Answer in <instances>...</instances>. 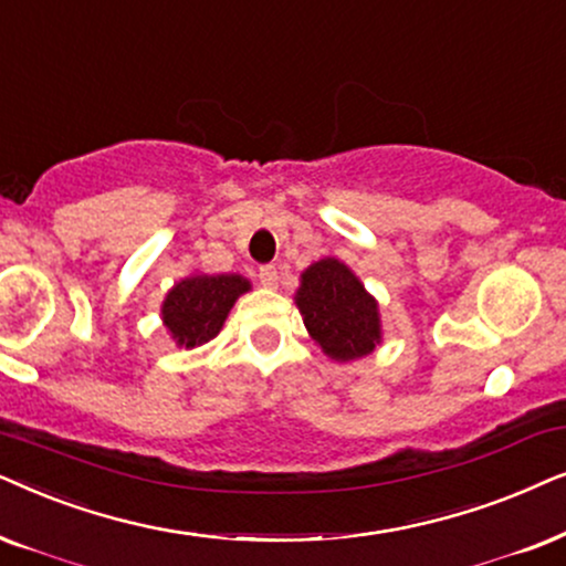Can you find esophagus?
Instances as JSON below:
<instances>
[{
  "label": "esophagus",
  "mask_w": 566,
  "mask_h": 566,
  "mask_svg": "<svg viewBox=\"0 0 566 566\" xmlns=\"http://www.w3.org/2000/svg\"><path fill=\"white\" fill-rule=\"evenodd\" d=\"M259 282L263 284V287H276V282H279L276 266H271V263H266V266H261L259 269Z\"/></svg>",
  "instance_id": "esophagus-1"
}]
</instances>
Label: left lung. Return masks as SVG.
Here are the masks:
<instances>
[{"mask_svg": "<svg viewBox=\"0 0 566 566\" xmlns=\"http://www.w3.org/2000/svg\"><path fill=\"white\" fill-rule=\"evenodd\" d=\"M297 307L311 336L331 359L365 357L380 342L378 303L342 261L323 259L305 271Z\"/></svg>", "mask_w": 566, "mask_h": 566, "instance_id": "obj_1", "label": "left lung"}]
</instances>
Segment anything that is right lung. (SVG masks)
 <instances>
[{
    "label": "right lung",
    "mask_w": 566,
    "mask_h": 566,
    "mask_svg": "<svg viewBox=\"0 0 566 566\" xmlns=\"http://www.w3.org/2000/svg\"><path fill=\"white\" fill-rule=\"evenodd\" d=\"M251 290L248 279L238 274L188 276L168 292L163 321L178 344L199 346L220 334L230 307Z\"/></svg>",
    "instance_id": "add662e5"
}]
</instances>
